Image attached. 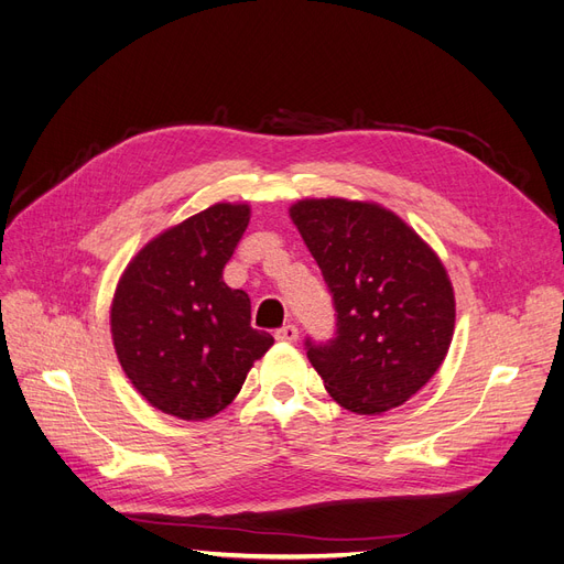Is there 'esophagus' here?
I'll list each match as a JSON object with an SVG mask.
<instances>
[{
	"mask_svg": "<svg viewBox=\"0 0 564 564\" xmlns=\"http://www.w3.org/2000/svg\"><path fill=\"white\" fill-rule=\"evenodd\" d=\"M275 338L284 340V344H294V340L299 338V327L296 324H284V327H280L275 332Z\"/></svg>",
	"mask_w": 564,
	"mask_h": 564,
	"instance_id": "1",
	"label": "esophagus"
}]
</instances>
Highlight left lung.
Returning a JSON list of instances; mask_svg holds the SVG:
<instances>
[{"label": "left lung", "mask_w": 564, "mask_h": 564, "mask_svg": "<svg viewBox=\"0 0 564 564\" xmlns=\"http://www.w3.org/2000/svg\"><path fill=\"white\" fill-rule=\"evenodd\" d=\"M289 216L336 311L334 338H305L324 388L355 414L404 404L452 344L456 308L445 265L400 216L373 202L301 199Z\"/></svg>", "instance_id": "obj_1"}]
</instances>
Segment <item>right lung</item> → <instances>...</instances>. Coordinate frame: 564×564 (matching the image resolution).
I'll return each mask as SVG.
<instances>
[{
  "mask_svg": "<svg viewBox=\"0 0 564 564\" xmlns=\"http://www.w3.org/2000/svg\"><path fill=\"white\" fill-rule=\"evenodd\" d=\"M247 226V204H214L150 240L119 278L110 308L117 360L164 414L212 419L272 346L251 327L247 292L224 282Z\"/></svg>",
  "mask_w": 564,
  "mask_h": 564,
  "instance_id": "obj_1",
  "label": "right lung"
}]
</instances>
